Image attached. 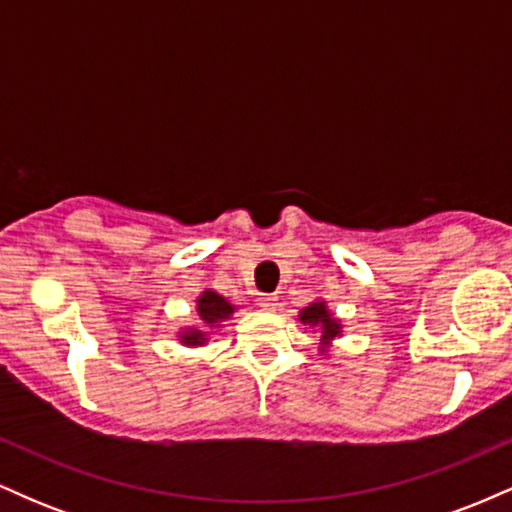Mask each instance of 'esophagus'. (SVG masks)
I'll return each mask as SVG.
<instances>
[{
  "instance_id": "34e87169",
  "label": "esophagus",
  "mask_w": 512,
  "mask_h": 512,
  "mask_svg": "<svg viewBox=\"0 0 512 512\" xmlns=\"http://www.w3.org/2000/svg\"><path fill=\"white\" fill-rule=\"evenodd\" d=\"M257 305H260L262 310H274L276 305H279V298H276L274 293H262V296L257 298Z\"/></svg>"
}]
</instances>
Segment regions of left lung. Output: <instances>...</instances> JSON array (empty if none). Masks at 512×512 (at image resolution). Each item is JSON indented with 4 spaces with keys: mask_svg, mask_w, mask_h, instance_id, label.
<instances>
[{
    "mask_svg": "<svg viewBox=\"0 0 512 512\" xmlns=\"http://www.w3.org/2000/svg\"><path fill=\"white\" fill-rule=\"evenodd\" d=\"M298 322L317 332V351H320V356H330L334 342L344 332L342 320L332 313L325 298H315L313 303L298 310Z\"/></svg>",
    "mask_w": 512,
    "mask_h": 512,
    "instance_id": "obj_1",
    "label": "left lung"
}]
</instances>
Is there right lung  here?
<instances>
[{
    "label": "right lung",
    "instance_id": "add662e5",
    "mask_svg": "<svg viewBox=\"0 0 512 512\" xmlns=\"http://www.w3.org/2000/svg\"><path fill=\"white\" fill-rule=\"evenodd\" d=\"M236 305L216 293L214 289H204L197 296L195 301V313H197V322L195 325L180 327L178 342L182 346H190V349H199V346H207L209 339L214 337L216 332L221 330L223 322H228L236 313Z\"/></svg>",
    "mask_w": 512,
    "mask_h": 512
}]
</instances>
